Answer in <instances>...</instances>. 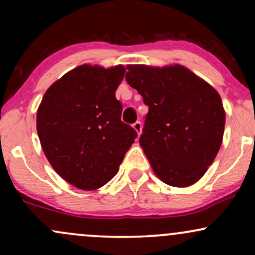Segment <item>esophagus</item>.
<instances>
[{
    "mask_svg": "<svg viewBox=\"0 0 255 255\" xmlns=\"http://www.w3.org/2000/svg\"><path fill=\"white\" fill-rule=\"evenodd\" d=\"M133 129L135 130V133L137 134V136L141 134V130H142V126H141V122H135V124L133 125Z\"/></svg>",
    "mask_w": 255,
    "mask_h": 255,
    "instance_id": "esophagus-1",
    "label": "esophagus"
}]
</instances>
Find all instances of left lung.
I'll return each mask as SVG.
<instances>
[{
	"label": "left lung",
	"instance_id": "1",
	"mask_svg": "<svg viewBox=\"0 0 255 255\" xmlns=\"http://www.w3.org/2000/svg\"><path fill=\"white\" fill-rule=\"evenodd\" d=\"M126 80L148 114L140 146L152 170L172 187L198 182L223 141L225 111L219 93L181 64H128Z\"/></svg>",
	"mask_w": 255,
	"mask_h": 255
}]
</instances>
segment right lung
I'll list each match as a JSON object with an SVG mask.
<instances>
[{
  "instance_id": "obj_1",
  "label": "right lung",
  "mask_w": 255,
  "mask_h": 255,
  "mask_svg": "<svg viewBox=\"0 0 255 255\" xmlns=\"http://www.w3.org/2000/svg\"><path fill=\"white\" fill-rule=\"evenodd\" d=\"M122 64L85 63L46 90L37 110V133L46 159L72 186L95 191L118 174L136 133L121 122L115 97Z\"/></svg>"
}]
</instances>
